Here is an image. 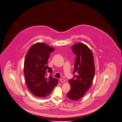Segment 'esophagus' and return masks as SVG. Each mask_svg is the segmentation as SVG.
Masks as SVG:
<instances>
[{
    "mask_svg": "<svg viewBox=\"0 0 122 122\" xmlns=\"http://www.w3.org/2000/svg\"><path fill=\"white\" fill-rule=\"evenodd\" d=\"M60 81H61V82H64L65 81V79H62V78L60 79Z\"/></svg>",
    "mask_w": 122,
    "mask_h": 122,
    "instance_id": "34e87169",
    "label": "esophagus"
}]
</instances>
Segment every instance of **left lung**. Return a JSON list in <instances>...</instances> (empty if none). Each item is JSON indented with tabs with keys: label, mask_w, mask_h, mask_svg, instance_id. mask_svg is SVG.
<instances>
[{
	"label": "left lung",
	"mask_w": 122,
	"mask_h": 122,
	"mask_svg": "<svg viewBox=\"0 0 122 122\" xmlns=\"http://www.w3.org/2000/svg\"><path fill=\"white\" fill-rule=\"evenodd\" d=\"M77 55L73 74L76 75L69 80L71 89L67 96L73 101H77L83 97L90 88L93 80L95 67L93 55L86 44L78 43L71 46Z\"/></svg>",
	"instance_id": "obj_1"
}]
</instances>
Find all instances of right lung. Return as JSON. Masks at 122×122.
Masks as SVG:
<instances>
[{"mask_svg":"<svg viewBox=\"0 0 122 122\" xmlns=\"http://www.w3.org/2000/svg\"><path fill=\"white\" fill-rule=\"evenodd\" d=\"M44 43L32 45L27 51L24 63V74L29 90L39 98L49 96L58 83L57 78L50 75L47 78L46 71L51 74L52 70L47 66L51 52L55 51Z\"/></svg>","mask_w":122,"mask_h":122,"instance_id":"right-lung-1","label":"right lung"}]
</instances>
